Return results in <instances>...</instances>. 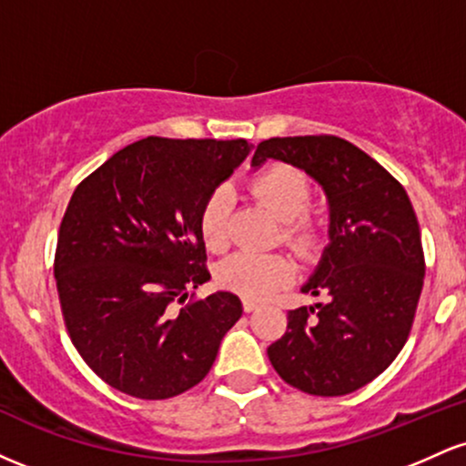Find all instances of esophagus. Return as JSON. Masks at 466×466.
I'll use <instances>...</instances> for the list:
<instances>
[{"label": "esophagus", "instance_id": "1", "mask_svg": "<svg viewBox=\"0 0 466 466\" xmlns=\"http://www.w3.org/2000/svg\"><path fill=\"white\" fill-rule=\"evenodd\" d=\"M243 309H245V313H251V311H256V309H258V302H254V300H248V298H245V300H243Z\"/></svg>", "mask_w": 466, "mask_h": 466}]
</instances>
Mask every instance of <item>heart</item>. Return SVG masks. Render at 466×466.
Instances as JSON below:
<instances>
[{
	"instance_id": "heart-1",
	"label": "heart",
	"mask_w": 466,
	"mask_h": 466,
	"mask_svg": "<svg viewBox=\"0 0 466 466\" xmlns=\"http://www.w3.org/2000/svg\"><path fill=\"white\" fill-rule=\"evenodd\" d=\"M251 190L282 221V238L298 251L315 248L318 228L313 218L302 215L311 203V184L298 168L274 164L258 173L251 181ZM228 188H217L208 197L199 215V232L208 249L221 251L228 248ZM293 260L285 254H249L238 251L218 263L217 282L248 300H263L278 287L293 278Z\"/></svg>"
}]
</instances>
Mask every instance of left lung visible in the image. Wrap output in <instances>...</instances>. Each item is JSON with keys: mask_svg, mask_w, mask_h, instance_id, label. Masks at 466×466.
<instances>
[{"mask_svg": "<svg viewBox=\"0 0 466 466\" xmlns=\"http://www.w3.org/2000/svg\"><path fill=\"white\" fill-rule=\"evenodd\" d=\"M267 159L318 181L330 212V243L302 287L329 298L289 311L287 333L267 355L289 386L315 397L350 394L408 341L425 278L414 208L381 164L341 137H271L256 147L251 166Z\"/></svg>", "mask_w": 466, "mask_h": 466, "instance_id": "obj_1", "label": "left lung"}]
</instances>
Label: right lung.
<instances>
[{"instance_id": "add662e5", "label": "right lung", "mask_w": 466, "mask_h": 466, "mask_svg": "<svg viewBox=\"0 0 466 466\" xmlns=\"http://www.w3.org/2000/svg\"><path fill=\"white\" fill-rule=\"evenodd\" d=\"M248 140L144 137L85 177L61 221L55 278L85 363L136 399L177 397L210 372L243 304L210 280L199 215Z\"/></svg>"}]
</instances>
